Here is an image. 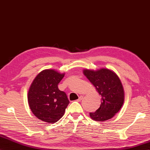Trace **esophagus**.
<instances>
[{"label":"esophagus","instance_id":"1","mask_svg":"<svg viewBox=\"0 0 150 150\" xmlns=\"http://www.w3.org/2000/svg\"><path fill=\"white\" fill-rule=\"evenodd\" d=\"M83 99V96H80L79 97V98H78V102H80V101H81Z\"/></svg>","mask_w":150,"mask_h":150}]
</instances>
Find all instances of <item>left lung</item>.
I'll use <instances>...</instances> for the list:
<instances>
[{
  "label": "left lung",
  "instance_id": "left-lung-1",
  "mask_svg": "<svg viewBox=\"0 0 150 150\" xmlns=\"http://www.w3.org/2000/svg\"><path fill=\"white\" fill-rule=\"evenodd\" d=\"M84 74L94 85L102 96L99 108L90 112L91 118L96 121H105L114 117L122 107L124 92L119 77L108 69L98 71L84 69Z\"/></svg>",
  "mask_w": 150,
  "mask_h": 150
}]
</instances>
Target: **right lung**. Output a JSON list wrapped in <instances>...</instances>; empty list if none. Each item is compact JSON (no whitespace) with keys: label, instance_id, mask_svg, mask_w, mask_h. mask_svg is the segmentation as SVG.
<instances>
[{"label":"right lung","instance_id":"1","mask_svg":"<svg viewBox=\"0 0 150 150\" xmlns=\"http://www.w3.org/2000/svg\"><path fill=\"white\" fill-rule=\"evenodd\" d=\"M64 76V74L53 69H46L40 72L31 83L28 103L33 114L43 122H57L69 103L66 93L58 88Z\"/></svg>","mask_w":150,"mask_h":150}]
</instances>
